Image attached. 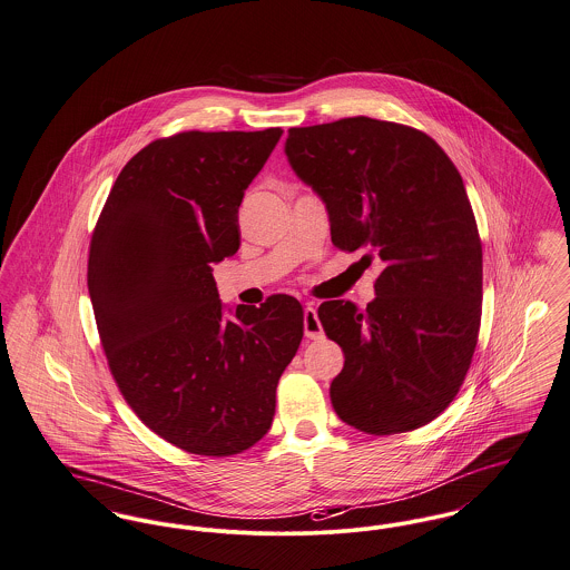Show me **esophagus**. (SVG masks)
<instances>
[{"label": "esophagus", "instance_id": "1", "mask_svg": "<svg viewBox=\"0 0 570 570\" xmlns=\"http://www.w3.org/2000/svg\"><path fill=\"white\" fill-rule=\"evenodd\" d=\"M304 335H306L308 340H322V337H324V331H322L317 311H315V306L311 303L304 306Z\"/></svg>", "mask_w": 570, "mask_h": 570}]
</instances>
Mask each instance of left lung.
<instances>
[{"instance_id": "8db88e82", "label": "left lung", "mask_w": 570, "mask_h": 570, "mask_svg": "<svg viewBox=\"0 0 570 570\" xmlns=\"http://www.w3.org/2000/svg\"><path fill=\"white\" fill-rule=\"evenodd\" d=\"M287 159L320 194L333 244L376 259V298L320 304L345 356L335 413L367 434L439 417L469 372L482 317V242L454 161L409 125L352 116L292 127Z\"/></svg>"}]
</instances>
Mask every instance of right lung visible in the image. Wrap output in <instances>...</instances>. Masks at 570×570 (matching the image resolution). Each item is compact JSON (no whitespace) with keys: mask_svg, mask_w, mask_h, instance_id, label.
<instances>
[{"mask_svg":"<svg viewBox=\"0 0 570 570\" xmlns=\"http://www.w3.org/2000/svg\"><path fill=\"white\" fill-rule=\"evenodd\" d=\"M283 129L181 131L136 153L90 239L88 292L116 384L140 421L198 455L266 436L304 311L274 294L225 317L212 264L239 248L237 212Z\"/></svg>","mask_w":570,"mask_h":570,"instance_id":"obj_1","label":"right lung"}]
</instances>
